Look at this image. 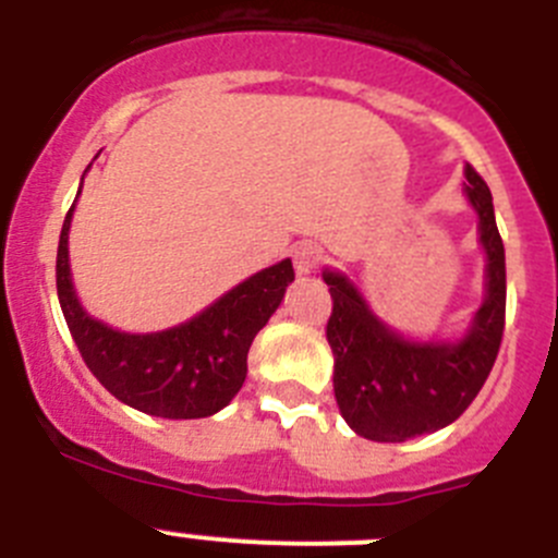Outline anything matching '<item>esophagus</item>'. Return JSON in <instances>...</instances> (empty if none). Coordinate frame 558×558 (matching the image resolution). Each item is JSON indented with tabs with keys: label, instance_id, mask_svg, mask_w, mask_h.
<instances>
[{
	"label": "esophagus",
	"instance_id": "esophagus-1",
	"mask_svg": "<svg viewBox=\"0 0 558 558\" xmlns=\"http://www.w3.org/2000/svg\"><path fill=\"white\" fill-rule=\"evenodd\" d=\"M324 259V251L315 243H299L293 248V263L299 274H313Z\"/></svg>",
	"mask_w": 558,
	"mask_h": 558
}]
</instances>
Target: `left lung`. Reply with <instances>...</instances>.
I'll list each match as a JSON object with an SVG mask.
<instances>
[{
	"label": "left lung",
	"mask_w": 558,
	"mask_h": 558,
	"mask_svg": "<svg viewBox=\"0 0 558 558\" xmlns=\"http://www.w3.org/2000/svg\"><path fill=\"white\" fill-rule=\"evenodd\" d=\"M466 198L486 251V299L458 343L399 338L366 307L347 276L324 270L332 295L327 340L340 416L372 441H408L456 422L483 388L506 329V251L486 181L466 165Z\"/></svg>",
	"instance_id": "8db88e82"
}]
</instances>
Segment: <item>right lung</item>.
Returning a JSON list of instances; mask_svg holds the SVG:
<instances>
[{
  "instance_id": "obj_1",
  "label": "right lung",
  "mask_w": 558,
  "mask_h": 558,
  "mask_svg": "<svg viewBox=\"0 0 558 558\" xmlns=\"http://www.w3.org/2000/svg\"><path fill=\"white\" fill-rule=\"evenodd\" d=\"M72 209L58 240L56 282L63 318L88 372L120 402L150 416L204 418L229 405L248 374L251 340L293 282V263L282 259L259 270L181 327L120 332L95 322L77 302L66 248Z\"/></svg>"
}]
</instances>
